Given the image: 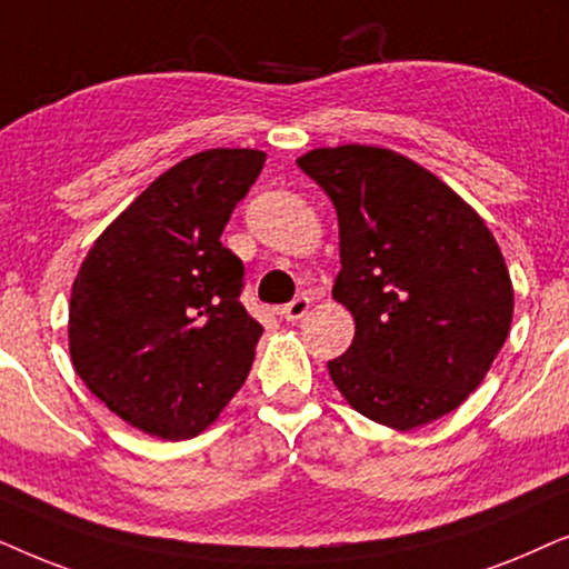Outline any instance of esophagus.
<instances>
[{
	"label": "esophagus",
	"mask_w": 569,
	"mask_h": 569,
	"mask_svg": "<svg viewBox=\"0 0 569 569\" xmlns=\"http://www.w3.org/2000/svg\"><path fill=\"white\" fill-rule=\"evenodd\" d=\"M309 305H312V301H309L307 297H297L293 301H289V305L280 307L278 315L283 317V320H289V322L301 320V317H305V315L309 312Z\"/></svg>",
	"instance_id": "esophagus-1"
}]
</instances>
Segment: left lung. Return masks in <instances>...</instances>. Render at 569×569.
Listing matches in <instances>:
<instances>
[{
    "mask_svg": "<svg viewBox=\"0 0 569 569\" xmlns=\"http://www.w3.org/2000/svg\"><path fill=\"white\" fill-rule=\"evenodd\" d=\"M299 169L338 213L336 297L353 343L328 361L356 411L408 431L456 411L512 322V283L487 223L419 163L372 146L320 148Z\"/></svg>",
    "mask_w": 569,
    "mask_h": 569,
    "instance_id": "8db88e82",
    "label": "left lung"
}]
</instances>
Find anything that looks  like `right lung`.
<instances>
[{"instance_id":"add662e5","label":"right lung","mask_w":569,"mask_h":569,"mask_svg":"<svg viewBox=\"0 0 569 569\" xmlns=\"http://www.w3.org/2000/svg\"><path fill=\"white\" fill-rule=\"evenodd\" d=\"M264 166L216 148L161 173L106 229L70 299L74 372L106 408L161 439L200 435L244 385L262 325L221 233Z\"/></svg>"}]
</instances>
